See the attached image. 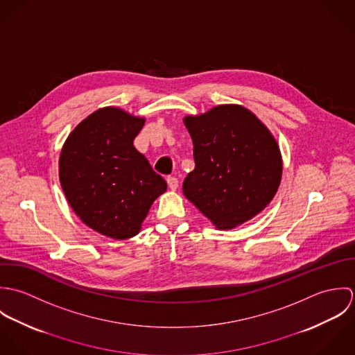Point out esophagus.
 Returning <instances> with one entry per match:
<instances>
[{"instance_id": "34e87169", "label": "esophagus", "mask_w": 355, "mask_h": 355, "mask_svg": "<svg viewBox=\"0 0 355 355\" xmlns=\"http://www.w3.org/2000/svg\"><path fill=\"white\" fill-rule=\"evenodd\" d=\"M166 183H168V186H169L171 190H176L178 186H179V180H178V178H175V176H168V178H166Z\"/></svg>"}]
</instances>
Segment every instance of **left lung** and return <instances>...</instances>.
<instances>
[{
    "instance_id": "1",
    "label": "left lung",
    "mask_w": 355,
    "mask_h": 355,
    "mask_svg": "<svg viewBox=\"0 0 355 355\" xmlns=\"http://www.w3.org/2000/svg\"><path fill=\"white\" fill-rule=\"evenodd\" d=\"M184 124L193 139L196 168L183 193L218 230L253 218L275 197L282 155L268 128L239 105H220Z\"/></svg>"
}]
</instances>
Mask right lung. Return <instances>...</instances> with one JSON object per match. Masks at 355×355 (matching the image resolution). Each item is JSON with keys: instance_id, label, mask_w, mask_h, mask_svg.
<instances>
[{"instance_id": "right-lung-1", "label": "right lung", "mask_w": 355, "mask_h": 355, "mask_svg": "<svg viewBox=\"0 0 355 355\" xmlns=\"http://www.w3.org/2000/svg\"><path fill=\"white\" fill-rule=\"evenodd\" d=\"M145 119L103 107L68 137L60 155V182L80 220L105 236H135L154 200L166 190L134 139Z\"/></svg>"}]
</instances>
